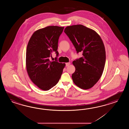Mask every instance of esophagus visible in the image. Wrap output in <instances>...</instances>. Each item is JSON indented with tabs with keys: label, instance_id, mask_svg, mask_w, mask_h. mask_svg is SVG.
<instances>
[{
	"label": "esophagus",
	"instance_id": "1",
	"mask_svg": "<svg viewBox=\"0 0 129 129\" xmlns=\"http://www.w3.org/2000/svg\"><path fill=\"white\" fill-rule=\"evenodd\" d=\"M70 62H69V63H66V67H67V66H69V65L70 64Z\"/></svg>",
	"mask_w": 129,
	"mask_h": 129
}]
</instances>
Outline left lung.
Wrapping results in <instances>:
<instances>
[{
    "label": "left lung",
    "instance_id": "obj_1",
    "mask_svg": "<svg viewBox=\"0 0 129 129\" xmlns=\"http://www.w3.org/2000/svg\"><path fill=\"white\" fill-rule=\"evenodd\" d=\"M68 36L77 53L82 52V57L73 62L76 70L72 75L74 83L83 89L90 88L102 76L106 63L104 45L99 35L82 25L66 27Z\"/></svg>",
    "mask_w": 129,
    "mask_h": 129
}]
</instances>
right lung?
Instances as JSON below:
<instances>
[{"label": "right lung", "instance_id": "1", "mask_svg": "<svg viewBox=\"0 0 129 129\" xmlns=\"http://www.w3.org/2000/svg\"><path fill=\"white\" fill-rule=\"evenodd\" d=\"M64 27L51 26L36 31L31 37L26 50V64L29 77L38 88L43 90L50 89L60 78L66 64L57 60L59 37ZM57 57L50 61L51 53Z\"/></svg>", "mask_w": 129, "mask_h": 129}]
</instances>
